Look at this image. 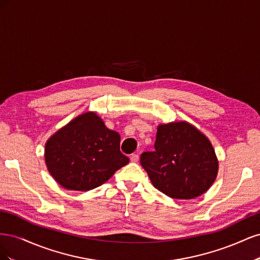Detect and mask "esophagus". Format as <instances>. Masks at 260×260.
I'll return each instance as SVG.
<instances>
[{
    "label": "esophagus",
    "instance_id": "obj_1",
    "mask_svg": "<svg viewBox=\"0 0 260 260\" xmlns=\"http://www.w3.org/2000/svg\"><path fill=\"white\" fill-rule=\"evenodd\" d=\"M130 160H131L132 162H138V160H139V155H138V154H132V155L130 156Z\"/></svg>",
    "mask_w": 260,
    "mask_h": 260
}]
</instances>
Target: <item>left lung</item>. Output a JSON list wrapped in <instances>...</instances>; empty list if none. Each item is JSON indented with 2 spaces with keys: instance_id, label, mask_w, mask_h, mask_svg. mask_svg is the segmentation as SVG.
<instances>
[{
  "instance_id": "1",
  "label": "left lung",
  "mask_w": 260,
  "mask_h": 260,
  "mask_svg": "<svg viewBox=\"0 0 260 260\" xmlns=\"http://www.w3.org/2000/svg\"><path fill=\"white\" fill-rule=\"evenodd\" d=\"M154 148L141 154L140 162L153 185L169 198L192 200L214 183L218 172L215 149L192 124L158 125Z\"/></svg>"
}]
</instances>
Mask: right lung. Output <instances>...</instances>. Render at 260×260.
Segmentation results:
<instances>
[{
	"label": "right lung",
	"mask_w": 260,
	"mask_h": 260,
	"mask_svg": "<svg viewBox=\"0 0 260 260\" xmlns=\"http://www.w3.org/2000/svg\"><path fill=\"white\" fill-rule=\"evenodd\" d=\"M45 162L62 187L89 191L106 182L129 158L120 152L119 133L107 129L96 114L85 113L49 139Z\"/></svg>",
	"instance_id": "add662e5"
}]
</instances>
